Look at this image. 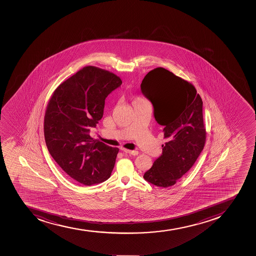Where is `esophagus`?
<instances>
[{"label": "esophagus", "mask_w": 256, "mask_h": 256, "mask_svg": "<svg viewBox=\"0 0 256 256\" xmlns=\"http://www.w3.org/2000/svg\"><path fill=\"white\" fill-rule=\"evenodd\" d=\"M122 151L124 152H126V154L134 155V156H136V155L138 154V152L135 151V150H128V149L122 148Z\"/></svg>", "instance_id": "34e87169"}]
</instances>
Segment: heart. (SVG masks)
I'll return each instance as SVG.
<instances>
[{
    "label": "heart",
    "mask_w": 256,
    "mask_h": 256,
    "mask_svg": "<svg viewBox=\"0 0 256 256\" xmlns=\"http://www.w3.org/2000/svg\"><path fill=\"white\" fill-rule=\"evenodd\" d=\"M141 101H145V100H142V98L140 97H135L134 98V100H132V104H134V102H141Z\"/></svg>",
    "instance_id": "obj_1"
}]
</instances>
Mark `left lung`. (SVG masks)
<instances>
[{
	"label": "left lung",
	"mask_w": 256,
	"mask_h": 256,
	"mask_svg": "<svg viewBox=\"0 0 256 256\" xmlns=\"http://www.w3.org/2000/svg\"><path fill=\"white\" fill-rule=\"evenodd\" d=\"M141 90L154 105V117L164 126L166 139L162 154L144 178L156 186L169 188L192 168L204 148L203 102L192 84L162 67L149 71Z\"/></svg>",
	"instance_id": "left-lung-1"
}]
</instances>
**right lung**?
Instances as JSON below:
<instances>
[{
    "instance_id": "obj_1",
    "label": "right lung",
    "mask_w": 256,
    "mask_h": 256,
    "mask_svg": "<svg viewBox=\"0 0 256 256\" xmlns=\"http://www.w3.org/2000/svg\"><path fill=\"white\" fill-rule=\"evenodd\" d=\"M122 80L110 71L86 66L56 88L44 114L50 154L62 170L86 186L110 178L120 149L92 139L88 132L104 114L105 98Z\"/></svg>"
}]
</instances>
